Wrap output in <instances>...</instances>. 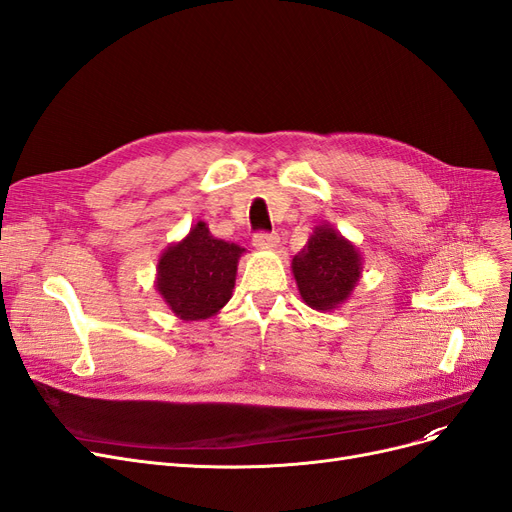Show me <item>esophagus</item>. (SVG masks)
I'll return each mask as SVG.
<instances>
[{"instance_id":"1","label":"esophagus","mask_w":512,"mask_h":512,"mask_svg":"<svg viewBox=\"0 0 512 512\" xmlns=\"http://www.w3.org/2000/svg\"><path fill=\"white\" fill-rule=\"evenodd\" d=\"M253 244L257 246V249H276V246L280 244V238H278V234L259 232L253 236Z\"/></svg>"}]
</instances>
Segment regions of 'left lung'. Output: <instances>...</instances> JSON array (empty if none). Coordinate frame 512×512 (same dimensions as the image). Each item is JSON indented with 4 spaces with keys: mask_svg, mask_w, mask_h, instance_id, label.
Listing matches in <instances>:
<instances>
[{
    "mask_svg": "<svg viewBox=\"0 0 512 512\" xmlns=\"http://www.w3.org/2000/svg\"><path fill=\"white\" fill-rule=\"evenodd\" d=\"M291 270L304 304L318 312L342 308L363 274V255L333 225H316Z\"/></svg>",
    "mask_w": 512,
    "mask_h": 512,
    "instance_id": "left-lung-1",
    "label": "left lung"
}]
</instances>
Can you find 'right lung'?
Segmentation results:
<instances>
[{"label": "right lung", "mask_w": 512, "mask_h": 512, "mask_svg": "<svg viewBox=\"0 0 512 512\" xmlns=\"http://www.w3.org/2000/svg\"><path fill=\"white\" fill-rule=\"evenodd\" d=\"M244 249L215 238L204 221L168 246L156 268V291L177 318L206 320L232 299Z\"/></svg>", "instance_id": "1"}]
</instances>
